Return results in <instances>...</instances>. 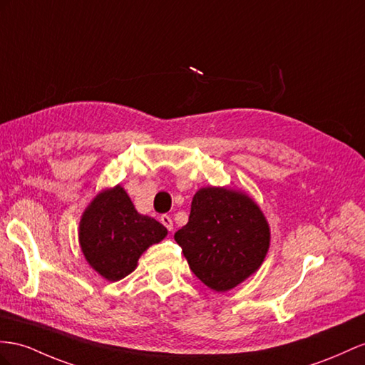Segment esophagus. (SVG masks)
Here are the masks:
<instances>
[{"label": "esophagus", "instance_id": "obj_1", "mask_svg": "<svg viewBox=\"0 0 365 365\" xmlns=\"http://www.w3.org/2000/svg\"><path fill=\"white\" fill-rule=\"evenodd\" d=\"M160 222L163 223V225L166 227V230L168 231H173V228H174V225H173V219L168 216V214H163V216H160Z\"/></svg>", "mask_w": 365, "mask_h": 365}]
</instances>
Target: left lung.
Here are the masks:
<instances>
[{"mask_svg": "<svg viewBox=\"0 0 365 365\" xmlns=\"http://www.w3.org/2000/svg\"><path fill=\"white\" fill-rule=\"evenodd\" d=\"M174 239L205 285L228 292L264 262L269 228L247 194L211 186L195 192L190 220Z\"/></svg>", "mask_w": 365, "mask_h": 365, "instance_id": "1", "label": "left lung"}]
</instances>
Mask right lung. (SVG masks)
Instances as JSON below:
<instances>
[{"label":"right lung","mask_w":365,"mask_h":365,"mask_svg":"<svg viewBox=\"0 0 365 365\" xmlns=\"http://www.w3.org/2000/svg\"><path fill=\"white\" fill-rule=\"evenodd\" d=\"M166 235L160 222L135 211L118 185L100 192L80 222L83 255L96 272L112 282L133 273L143 251Z\"/></svg>","instance_id":"add662e5"}]
</instances>
